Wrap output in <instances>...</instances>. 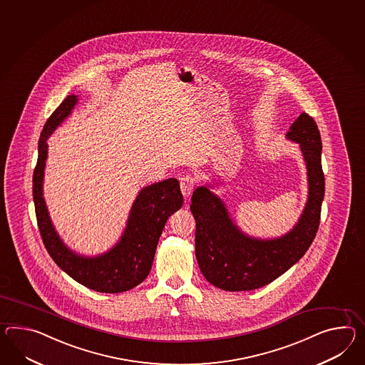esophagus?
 Wrapping results in <instances>:
<instances>
[{
    "label": "esophagus",
    "mask_w": 365,
    "mask_h": 365,
    "mask_svg": "<svg viewBox=\"0 0 365 365\" xmlns=\"http://www.w3.org/2000/svg\"><path fill=\"white\" fill-rule=\"evenodd\" d=\"M179 183H180V191L185 197L192 194L194 188H195L196 180L195 178L190 177V175H183L182 178L179 179Z\"/></svg>",
    "instance_id": "esophagus-1"
}]
</instances>
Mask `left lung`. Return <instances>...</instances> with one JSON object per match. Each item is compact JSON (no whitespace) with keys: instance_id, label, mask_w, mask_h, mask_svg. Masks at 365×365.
<instances>
[{"instance_id":"left-lung-1","label":"left lung","mask_w":365,"mask_h":365,"mask_svg":"<svg viewBox=\"0 0 365 365\" xmlns=\"http://www.w3.org/2000/svg\"><path fill=\"white\" fill-rule=\"evenodd\" d=\"M287 138L301 143L310 192L301 220L284 237L267 241L247 237L207 187H197L192 194L190 210L196 222V259L205 279L219 289L248 292L270 284L298 262L315 239L324 197L318 125L302 113L290 126Z\"/></svg>"}]
</instances>
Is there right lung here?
Returning a JSON list of instances; mask_svg holds the SVG:
<instances>
[{
    "instance_id": "right-lung-1",
    "label": "right lung",
    "mask_w": 365,
    "mask_h": 365,
    "mask_svg": "<svg viewBox=\"0 0 365 365\" xmlns=\"http://www.w3.org/2000/svg\"><path fill=\"white\" fill-rule=\"evenodd\" d=\"M76 96L64 98L47 118L38 143V160L33 174V199L42 241L55 264L68 276L100 293H123L141 284L150 272L160 233L170 215L182 207L183 196L175 178L145 187L134 202L124 236L115 248L96 258L79 257L63 245L53 231L42 196L46 140L70 115Z\"/></svg>"
}]
</instances>
